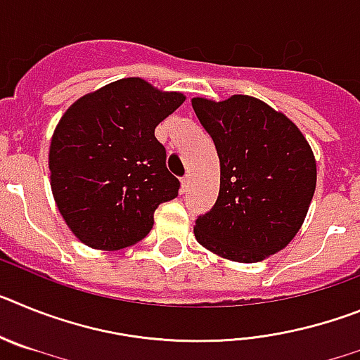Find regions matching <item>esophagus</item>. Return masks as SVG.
I'll return each mask as SVG.
<instances>
[{
  "label": "esophagus",
  "mask_w": 360,
  "mask_h": 360,
  "mask_svg": "<svg viewBox=\"0 0 360 360\" xmlns=\"http://www.w3.org/2000/svg\"><path fill=\"white\" fill-rule=\"evenodd\" d=\"M187 187H189V174L182 176V191H187Z\"/></svg>",
  "instance_id": "1"
}]
</instances>
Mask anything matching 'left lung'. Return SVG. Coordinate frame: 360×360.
Returning a JSON list of instances; mask_svg holds the SVG:
<instances>
[{
    "label": "left lung",
    "instance_id": "left-lung-1",
    "mask_svg": "<svg viewBox=\"0 0 360 360\" xmlns=\"http://www.w3.org/2000/svg\"><path fill=\"white\" fill-rule=\"evenodd\" d=\"M219 158V193L195 236L211 252L256 263L297 234L316 191V158L290 119L259 98L191 101Z\"/></svg>",
    "mask_w": 360,
    "mask_h": 360
}]
</instances>
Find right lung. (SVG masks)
Returning a JSON list of instances; mask_svg holds the SVG:
<instances>
[{
    "label": "right lung",
    "mask_w": 360,
    "mask_h": 360,
    "mask_svg": "<svg viewBox=\"0 0 360 360\" xmlns=\"http://www.w3.org/2000/svg\"><path fill=\"white\" fill-rule=\"evenodd\" d=\"M186 101L139 77L120 79L72 104L50 144L57 209L82 243L119 250L144 240L180 182L165 167L155 128Z\"/></svg>",
    "instance_id": "1"
}]
</instances>
